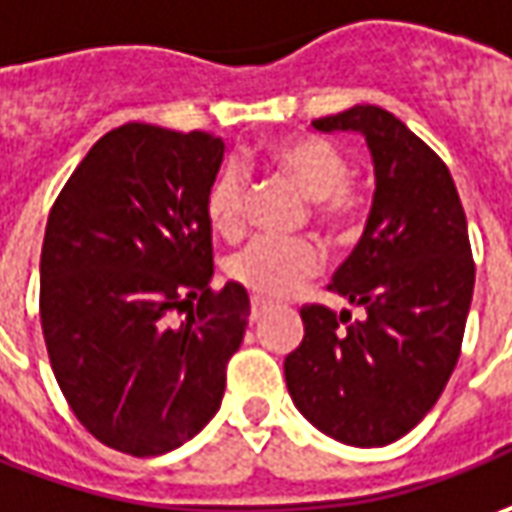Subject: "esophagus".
I'll list each match as a JSON object with an SVG mask.
<instances>
[{
	"label": "esophagus",
	"mask_w": 512,
	"mask_h": 512,
	"mask_svg": "<svg viewBox=\"0 0 512 512\" xmlns=\"http://www.w3.org/2000/svg\"><path fill=\"white\" fill-rule=\"evenodd\" d=\"M266 311H269V303H266V300H260V297H252V314H249V320L255 323V320H260Z\"/></svg>",
	"instance_id": "34e87169"
}]
</instances>
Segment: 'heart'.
I'll use <instances>...</instances> for the list:
<instances>
[{"mask_svg": "<svg viewBox=\"0 0 512 512\" xmlns=\"http://www.w3.org/2000/svg\"><path fill=\"white\" fill-rule=\"evenodd\" d=\"M272 164L311 201V215L331 232H345L360 215L351 192V167L320 138H294L272 150ZM249 178L240 167H226L206 198V215L223 238H235L246 221ZM320 266V249L306 238H255L226 260V274L257 297H286Z\"/></svg>", "mask_w": 512, "mask_h": 512, "instance_id": "1", "label": "heart"}]
</instances>
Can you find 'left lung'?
<instances>
[{
	"instance_id": "1",
	"label": "left lung",
	"mask_w": 512,
	"mask_h": 512,
	"mask_svg": "<svg viewBox=\"0 0 512 512\" xmlns=\"http://www.w3.org/2000/svg\"><path fill=\"white\" fill-rule=\"evenodd\" d=\"M311 124L365 135L377 189L357 249L328 283L365 314L303 306L286 385L314 428L382 448L422 422L459 360L476 280L465 209L445 161L388 110L357 104Z\"/></svg>"
}]
</instances>
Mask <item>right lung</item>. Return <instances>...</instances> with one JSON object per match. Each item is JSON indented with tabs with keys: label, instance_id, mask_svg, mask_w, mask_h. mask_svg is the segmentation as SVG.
I'll list each match as a JSON object with an SVG mask.
<instances>
[{
	"label": "right lung",
	"instance_id": "right-lung-1",
	"mask_svg": "<svg viewBox=\"0 0 512 512\" xmlns=\"http://www.w3.org/2000/svg\"><path fill=\"white\" fill-rule=\"evenodd\" d=\"M221 161L218 135L133 121L98 138L50 209L47 357L76 419L107 448L167 453L221 408L249 323L240 283L209 286L206 198Z\"/></svg>",
	"mask_w": 512,
	"mask_h": 512
}]
</instances>
